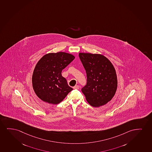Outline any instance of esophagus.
I'll return each mask as SVG.
<instances>
[{"mask_svg":"<svg viewBox=\"0 0 152 152\" xmlns=\"http://www.w3.org/2000/svg\"><path fill=\"white\" fill-rule=\"evenodd\" d=\"M73 89H79V86L78 85H76L75 86L73 87Z\"/></svg>","mask_w":152,"mask_h":152,"instance_id":"34e87169","label":"esophagus"}]
</instances>
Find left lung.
Segmentation results:
<instances>
[{"label": "left lung", "mask_w": 152, "mask_h": 152, "mask_svg": "<svg viewBox=\"0 0 152 152\" xmlns=\"http://www.w3.org/2000/svg\"><path fill=\"white\" fill-rule=\"evenodd\" d=\"M79 57L87 73V85L81 89L86 100L94 107L106 104L114 96L118 87L113 65L101 54L79 53Z\"/></svg>", "instance_id": "obj_1"}]
</instances>
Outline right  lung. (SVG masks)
Segmentation results:
<instances>
[{
  "label": "right lung",
  "mask_w": 152,
  "mask_h": 152,
  "mask_svg": "<svg viewBox=\"0 0 152 152\" xmlns=\"http://www.w3.org/2000/svg\"><path fill=\"white\" fill-rule=\"evenodd\" d=\"M75 59L65 52L48 53L43 56L34 69L32 83L34 91L42 101L58 104L73 90L62 76V70Z\"/></svg>",
  "instance_id": "add662e5"
}]
</instances>
